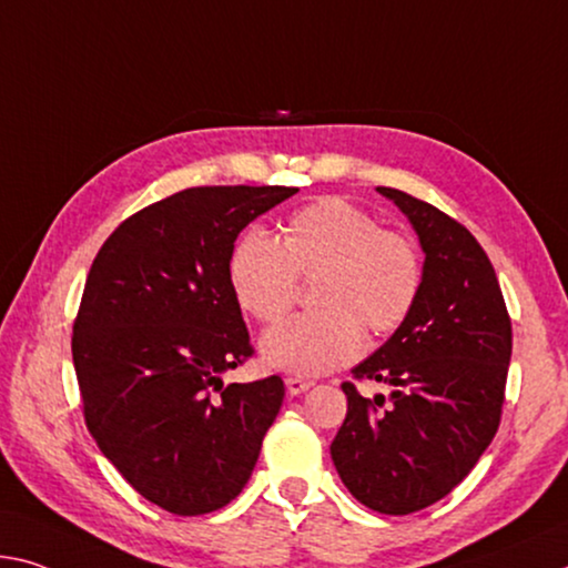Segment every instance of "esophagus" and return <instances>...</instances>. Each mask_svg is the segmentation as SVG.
<instances>
[{
	"label": "esophagus",
	"instance_id": "1",
	"mask_svg": "<svg viewBox=\"0 0 568 568\" xmlns=\"http://www.w3.org/2000/svg\"><path fill=\"white\" fill-rule=\"evenodd\" d=\"M311 386H313V382L301 379V376H287V379H285V389H287V394H291V397H298V394L308 392Z\"/></svg>",
	"mask_w": 568,
	"mask_h": 568
}]
</instances>
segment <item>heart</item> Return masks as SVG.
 Segmentation results:
<instances>
[{
	"label": "heart",
	"mask_w": 568,
	"mask_h": 568,
	"mask_svg": "<svg viewBox=\"0 0 568 568\" xmlns=\"http://www.w3.org/2000/svg\"><path fill=\"white\" fill-rule=\"evenodd\" d=\"M301 281H316L318 311L281 323L263 338L265 362L281 372L318 376L362 354L364 331L386 336L412 316L425 265L419 247L344 200L293 212L281 242L250 230L230 255V283L242 311L281 321L298 301Z\"/></svg>",
	"instance_id": "1"
}]
</instances>
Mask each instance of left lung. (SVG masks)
<instances>
[{
  "instance_id": "obj_1",
  "label": "left lung",
  "mask_w": 568,
  "mask_h": 568,
  "mask_svg": "<svg viewBox=\"0 0 568 568\" xmlns=\"http://www.w3.org/2000/svg\"><path fill=\"white\" fill-rule=\"evenodd\" d=\"M407 214L425 250L412 316L354 368L392 394L366 399L344 382L348 409L331 443L341 480L366 508L407 516L443 500L500 425L513 348L510 316L480 242L437 206L376 186Z\"/></svg>"
}]
</instances>
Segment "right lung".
I'll list each match as a JSON object with an SVG mask.
<instances>
[{
    "label": "right lung",
    "mask_w": 568,
    "mask_h": 568,
    "mask_svg": "<svg viewBox=\"0 0 568 568\" xmlns=\"http://www.w3.org/2000/svg\"><path fill=\"white\" fill-rule=\"evenodd\" d=\"M295 186H192L123 220L73 323L83 417L131 488L176 516L235 500L285 397L224 384L255 354L230 283L235 240Z\"/></svg>",
    "instance_id": "right-lung-1"
}]
</instances>
